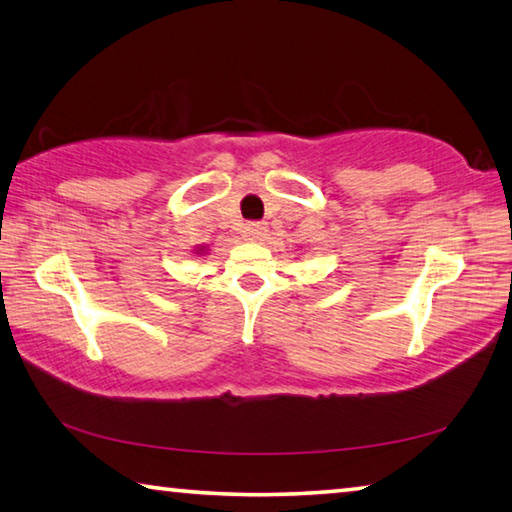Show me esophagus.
I'll return each mask as SVG.
<instances>
[{
	"instance_id": "esophagus-1",
	"label": "esophagus",
	"mask_w": 512,
	"mask_h": 512,
	"mask_svg": "<svg viewBox=\"0 0 512 512\" xmlns=\"http://www.w3.org/2000/svg\"><path fill=\"white\" fill-rule=\"evenodd\" d=\"M244 237L248 239V241H262L264 239V235H266V223H262V221H248V223H244Z\"/></svg>"
}]
</instances>
